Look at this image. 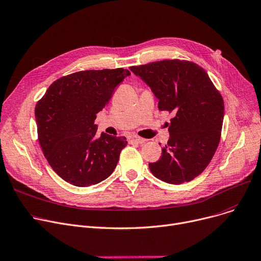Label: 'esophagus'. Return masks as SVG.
I'll return each instance as SVG.
<instances>
[{
    "label": "esophagus",
    "mask_w": 261,
    "mask_h": 261,
    "mask_svg": "<svg viewBox=\"0 0 261 261\" xmlns=\"http://www.w3.org/2000/svg\"><path fill=\"white\" fill-rule=\"evenodd\" d=\"M127 140L129 143H144L145 142V139H143V138L139 137V136H136V135H130L127 137Z\"/></svg>",
    "instance_id": "1"
}]
</instances>
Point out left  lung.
<instances>
[{
	"instance_id": "left-lung-1",
	"label": "left lung",
	"mask_w": 261,
	"mask_h": 261,
	"mask_svg": "<svg viewBox=\"0 0 261 261\" xmlns=\"http://www.w3.org/2000/svg\"><path fill=\"white\" fill-rule=\"evenodd\" d=\"M129 69L150 87L160 111L175 114L161 158L148 164L151 174L171 185L193 180L205 170L220 141V93L206 71L190 61L163 60Z\"/></svg>"
}]
</instances>
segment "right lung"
<instances>
[{"mask_svg":"<svg viewBox=\"0 0 261 261\" xmlns=\"http://www.w3.org/2000/svg\"><path fill=\"white\" fill-rule=\"evenodd\" d=\"M129 74L123 68L73 72L56 80L38 101L35 116L43 154L70 185H97L116 168L126 138L99 137L95 120Z\"/></svg>","mask_w":261,"mask_h":261,"instance_id":"add662e5","label":"right lung"}]
</instances>
